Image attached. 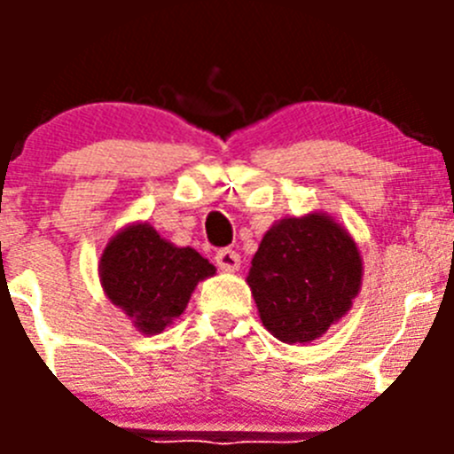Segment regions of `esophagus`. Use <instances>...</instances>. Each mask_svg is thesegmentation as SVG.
Instances as JSON below:
<instances>
[{
	"instance_id": "34e87169",
	"label": "esophagus",
	"mask_w": 454,
	"mask_h": 454,
	"mask_svg": "<svg viewBox=\"0 0 454 454\" xmlns=\"http://www.w3.org/2000/svg\"><path fill=\"white\" fill-rule=\"evenodd\" d=\"M215 263H218L220 270L236 272L240 268V256H239V252L230 250V247H224V250H220L218 254H215Z\"/></svg>"
}]
</instances>
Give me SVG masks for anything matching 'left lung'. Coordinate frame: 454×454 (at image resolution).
I'll return each instance as SVG.
<instances>
[{"label":"left lung","instance_id":"1","mask_svg":"<svg viewBox=\"0 0 454 454\" xmlns=\"http://www.w3.org/2000/svg\"><path fill=\"white\" fill-rule=\"evenodd\" d=\"M362 277V252L350 231L311 211L272 223L252 256L247 286L275 339L311 343L350 311Z\"/></svg>","mask_w":454,"mask_h":454}]
</instances>
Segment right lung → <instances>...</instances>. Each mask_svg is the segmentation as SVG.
Returning a JSON list of instances; mask_svg holds the SVG:
<instances>
[{"mask_svg": "<svg viewBox=\"0 0 454 454\" xmlns=\"http://www.w3.org/2000/svg\"><path fill=\"white\" fill-rule=\"evenodd\" d=\"M98 268L104 295L147 336L161 334L186 311L195 286L215 275L198 250L175 246L140 220L111 236Z\"/></svg>", "mask_w": 454, "mask_h": 454, "instance_id": "1", "label": "right lung"}]
</instances>
